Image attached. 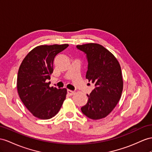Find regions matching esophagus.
I'll return each mask as SVG.
<instances>
[{
	"mask_svg": "<svg viewBox=\"0 0 152 152\" xmlns=\"http://www.w3.org/2000/svg\"><path fill=\"white\" fill-rule=\"evenodd\" d=\"M67 94L69 96H72V95H73L74 94H75V92L71 91V90H69V89H68V90H67Z\"/></svg>",
	"mask_w": 152,
	"mask_h": 152,
	"instance_id": "esophagus-1",
	"label": "esophagus"
}]
</instances>
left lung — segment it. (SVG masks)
I'll return each instance as SVG.
<instances>
[{
    "label": "left lung",
    "instance_id": "8db88e82",
    "mask_svg": "<svg viewBox=\"0 0 152 152\" xmlns=\"http://www.w3.org/2000/svg\"><path fill=\"white\" fill-rule=\"evenodd\" d=\"M86 54L88 61L86 78L95 88L87 95V104L81 108L92 119L105 118L114 109L121 96L123 81L118 61L110 51L98 44L76 45Z\"/></svg>",
    "mask_w": 152,
    "mask_h": 152
}]
</instances>
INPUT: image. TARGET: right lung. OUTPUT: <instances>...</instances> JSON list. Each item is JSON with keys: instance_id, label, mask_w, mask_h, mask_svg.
Returning <instances> with one entry per match:
<instances>
[{"instance_id": "right-lung-1", "label": "right lung", "mask_w": 152, "mask_h": 152, "mask_svg": "<svg viewBox=\"0 0 152 152\" xmlns=\"http://www.w3.org/2000/svg\"><path fill=\"white\" fill-rule=\"evenodd\" d=\"M68 44L40 45L28 54L18 70L17 90L19 97L34 117L48 119L56 115L67 94V89L50 87L53 61Z\"/></svg>"}]
</instances>
